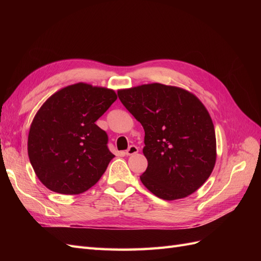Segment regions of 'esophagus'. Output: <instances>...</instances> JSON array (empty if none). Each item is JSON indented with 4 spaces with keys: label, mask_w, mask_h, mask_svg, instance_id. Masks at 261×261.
Masks as SVG:
<instances>
[{
    "label": "esophagus",
    "mask_w": 261,
    "mask_h": 261,
    "mask_svg": "<svg viewBox=\"0 0 261 261\" xmlns=\"http://www.w3.org/2000/svg\"><path fill=\"white\" fill-rule=\"evenodd\" d=\"M138 147L137 146H130V147H128V149L126 150L125 151V154L126 155H133V154H136L137 152H138Z\"/></svg>",
    "instance_id": "1"
}]
</instances>
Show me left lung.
Masks as SVG:
<instances>
[{
  "instance_id": "1",
  "label": "left lung",
  "mask_w": 261,
  "mask_h": 261,
  "mask_svg": "<svg viewBox=\"0 0 261 261\" xmlns=\"http://www.w3.org/2000/svg\"><path fill=\"white\" fill-rule=\"evenodd\" d=\"M117 96L145 129L148 167L141 183L164 200L196 192L217 159L215 126L201 101L187 90L158 83L121 89Z\"/></svg>"
}]
</instances>
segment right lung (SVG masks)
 <instances>
[{"instance_id": "obj_1", "label": "right lung", "mask_w": 261, "mask_h": 261, "mask_svg": "<svg viewBox=\"0 0 261 261\" xmlns=\"http://www.w3.org/2000/svg\"><path fill=\"white\" fill-rule=\"evenodd\" d=\"M116 98L112 89L78 83L55 92L39 109L30 125L28 155L46 188L77 195L100 179L115 155L96 121Z\"/></svg>"}]
</instances>
